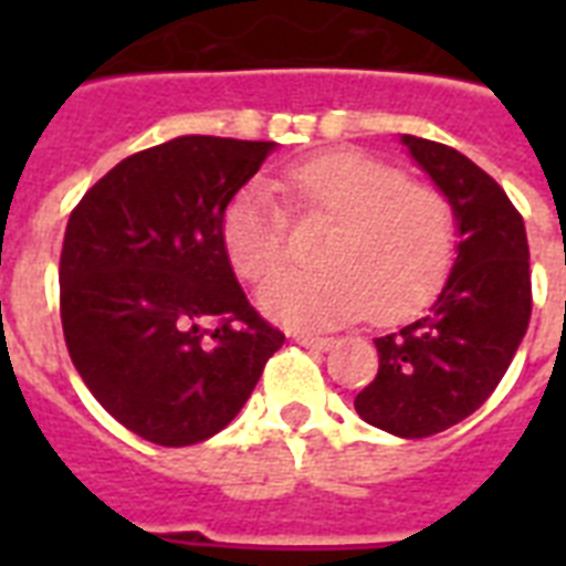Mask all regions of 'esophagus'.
Masks as SVG:
<instances>
[{
	"instance_id": "34e87169",
	"label": "esophagus",
	"mask_w": 566,
	"mask_h": 566,
	"mask_svg": "<svg viewBox=\"0 0 566 566\" xmlns=\"http://www.w3.org/2000/svg\"><path fill=\"white\" fill-rule=\"evenodd\" d=\"M293 340H296V344H302V346H308V349H319V353L335 344L332 337H319V335H293Z\"/></svg>"
}]
</instances>
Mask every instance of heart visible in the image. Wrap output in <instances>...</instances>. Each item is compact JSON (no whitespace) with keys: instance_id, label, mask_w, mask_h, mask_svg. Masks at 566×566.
Instances as JSON below:
<instances>
[{"instance_id":"1","label":"heart","mask_w":566,"mask_h":566,"mask_svg":"<svg viewBox=\"0 0 566 566\" xmlns=\"http://www.w3.org/2000/svg\"><path fill=\"white\" fill-rule=\"evenodd\" d=\"M296 208L335 220L319 270H287L261 287L266 317L291 328H332L373 308L399 317L429 300L455 252V217L438 190L361 153H326L284 172ZM222 247L247 282L284 261L287 213L266 181H249L222 213Z\"/></svg>"}]
</instances>
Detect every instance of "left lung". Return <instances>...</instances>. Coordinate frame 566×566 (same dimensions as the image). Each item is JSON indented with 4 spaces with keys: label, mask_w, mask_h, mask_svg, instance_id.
Masks as SVG:
<instances>
[{
    "label": "left lung",
    "mask_w": 566,
    "mask_h": 566,
    "mask_svg": "<svg viewBox=\"0 0 566 566\" xmlns=\"http://www.w3.org/2000/svg\"><path fill=\"white\" fill-rule=\"evenodd\" d=\"M455 217V264L420 319L376 337L378 376L355 396L364 422L429 438L482 408L532 317L526 226L505 190L452 146L399 135Z\"/></svg>",
    "instance_id": "left-lung-1"
}]
</instances>
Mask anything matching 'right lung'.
I'll return each instance as SVG.
<instances>
[{"instance_id": "right-lung-1", "label": "right lung", "mask_w": 566, "mask_h": 566, "mask_svg": "<svg viewBox=\"0 0 566 566\" xmlns=\"http://www.w3.org/2000/svg\"><path fill=\"white\" fill-rule=\"evenodd\" d=\"M275 144L181 135L119 161L70 213L61 323L105 411L158 447L226 429L284 335L258 317L222 213Z\"/></svg>"}]
</instances>
